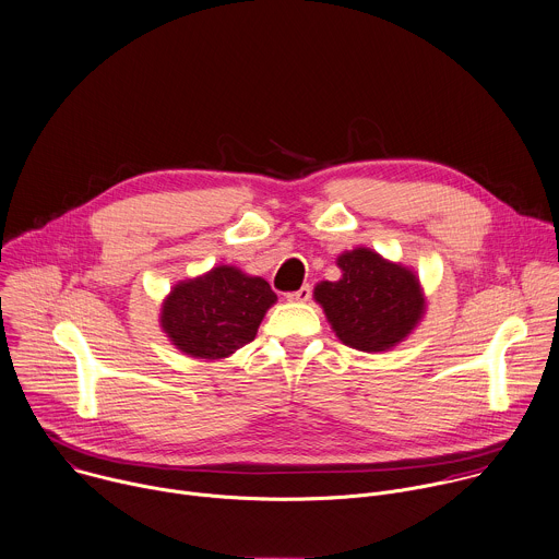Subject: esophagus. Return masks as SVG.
I'll use <instances>...</instances> for the list:
<instances>
[{
  "label": "esophagus",
  "mask_w": 559,
  "mask_h": 559,
  "mask_svg": "<svg viewBox=\"0 0 559 559\" xmlns=\"http://www.w3.org/2000/svg\"><path fill=\"white\" fill-rule=\"evenodd\" d=\"M310 295H312V288L306 284V286H301L299 290L286 293V301H308Z\"/></svg>",
  "instance_id": "34e87169"
}]
</instances>
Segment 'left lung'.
<instances>
[{
    "label": "left lung",
    "instance_id": "1",
    "mask_svg": "<svg viewBox=\"0 0 559 559\" xmlns=\"http://www.w3.org/2000/svg\"><path fill=\"white\" fill-rule=\"evenodd\" d=\"M337 266L342 280L317 284L314 301L342 344L361 353H385L401 344L425 312L414 271L366 247L342 253Z\"/></svg>",
    "mask_w": 559,
    "mask_h": 559
}]
</instances>
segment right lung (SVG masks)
I'll use <instances>...</instances> for the list:
<instances>
[{
	"mask_svg": "<svg viewBox=\"0 0 559 559\" xmlns=\"http://www.w3.org/2000/svg\"><path fill=\"white\" fill-rule=\"evenodd\" d=\"M277 301L269 282L236 266L178 282L163 301L160 325L169 342L193 359H225L251 344Z\"/></svg>",
	"mask_w": 559,
	"mask_h": 559,
	"instance_id": "1",
	"label": "right lung"
}]
</instances>
